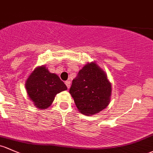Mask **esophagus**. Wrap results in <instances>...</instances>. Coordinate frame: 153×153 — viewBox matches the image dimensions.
I'll return each mask as SVG.
<instances>
[{
	"instance_id": "esophagus-1",
	"label": "esophagus",
	"mask_w": 153,
	"mask_h": 153,
	"mask_svg": "<svg viewBox=\"0 0 153 153\" xmlns=\"http://www.w3.org/2000/svg\"><path fill=\"white\" fill-rule=\"evenodd\" d=\"M65 85H66L67 88H68H68H70V86H71V82L70 81H66L65 82Z\"/></svg>"
}]
</instances>
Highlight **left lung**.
<instances>
[{
    "mask_svg": "<svg viewBox=\"0 0 153 153\" xmlns=\"http://www.w3.org/2000/svg\"><path fill=\"white\" fill-rule=\"evenodd\" d=\"M77 109L92 115L109 105L111 85L105 72L96 63H88L79 71L69 90Z\"/></svg>",
    "mask_w": 153,
    "mask_h": 153,
    "instance_id": "left-lung-1",
    "label": "left lung"
}]
</instances>
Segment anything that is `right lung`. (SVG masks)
<instances>
[{
    "label": "right lung",
    "instance_id": "1",
    "mask_svg": "<svg viewBox=\"0 0 153 153\" xmlns=\"http://www.w3.org/2000/svg\"><path fill=\"white\" fill-rule=\"evenodd\" d=\"M27 95L36 107L45 109L53 102L57 93L67 90L66 85L44 65L37 67L25 82Z\"/></svg>",
    "mask_w": 153,
    "mask_h": 153
}]
</instances>
